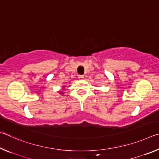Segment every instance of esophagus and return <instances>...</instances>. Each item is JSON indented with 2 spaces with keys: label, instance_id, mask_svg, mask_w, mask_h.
<instances>
[{
  "label": "esophagus",
  "instance_id": "obj_1",
  "mask_svg": "<svg viewBox=\"0 0 159 159\" xmlns=\"http://www.w3.org/2000/svg\"><path fill=\"white\" fill-rule=\"evenodd\" d=\"M79 79H84V76H83V75H79Z\"/></svg>",
  "mask_w": 159,
  "mask_h": 159
}]
</instances>
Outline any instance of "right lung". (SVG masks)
I'll return each mask as SVG.
<instances>
[{
  "label": "right lung",
  "mask_w": 159,
  "mask_h": 159,
  "mask_svg": "<svg viewBox=\"0 0 159 159\" xmlns=\"http://www.w3.org/2000/svg\"><path fill=\"white\" fill-rule=\"evenodd\" d=\"M64 89H65V85H63V87L61 88V90H60V91H58V93L60 94V95H63L64 94Z\"/></svg>",
  "instance_id": "right-lung-1"
}]
</instances>
